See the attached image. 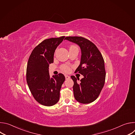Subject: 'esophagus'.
Masks as SVG:
<instances>
[{
	"instance_id": "esophagus-1",
	"label": "esophagus",
	"mask_w": 135,
	"mask_h": 135,
	"mask_svg": "<svg viewBox=\"0 0 135 135\" xmlns=\"http://www.w3.org/2000/svg\"><path fill=\"white\" fill-rule=\"evenodd\" d=\"M65 78H66V80H68L70 79V76L68 75H65Z\"/></svg>"
}]
</instances>
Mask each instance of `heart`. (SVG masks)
Returning <instances> with one entry per match:
<instances>
[{
    "label": "heart",
    "instance_id": "1",
    "mask_svg": "<svg viewBox=\"0 0 135 135\" xmlns=\"http://www.w3.org/2000/svg\"><path fill=\"white\" fill-rule=\"evenodd\" d=\"M78 49V47L75 45H71L69 46V50ZM61 70L65 73H68L70 70V66L68 65H63L60 67Z\"/></svg>",
    "mask_w": 135,
    "mask_h": 135
}]
</instances>
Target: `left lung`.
Returning a JSON list of instances; mask_svg holds the SVG:
<instances>
[{"label": "left lung", "instance_id": "1", "mask_svg": "<svg viewBox=\"0 0 135 135\" xmlns=\"http://www.w3.org/2000/svg\"><path fill=\"white\" fill-rule=\"evenodd\" d=\"M65 40L79 45L82 52L80 65L75 73L81 74L84 78L78 82L79 78L70 77L74 81V97L81 103H91L98 97L105 84L106 71L103 57L97 47L86 38L70 36Z\"/></svg>", "mask_w": 135, "mask_h": 135}]
</instances>
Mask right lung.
I'll return each mask as SVG.
<instances>
[{
  "mask_svg": "<svg viewBox=\"0 0 135 135\" xmlns=\"http://www.w3.org/2000/svg\"><path fill=\"white\" fill-rule=\"evenodd\" d=\"M65 37L45 40L34 48L28 61V85L35 99L44 106H53L59 100L60 91L65 78L61 73L51 78L49 67V64L53 62L55 49Z\"/></svg>",
  "mask_w": 135,
  "mask_h": 135,
  "instance_id": "1",
  "label": "right lung"
}]
</instances>
